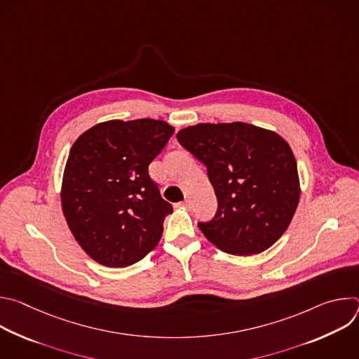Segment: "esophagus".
Segmentation results:
<instances>
[{"mask_svg":"<svg viewBox=\"0 0 359 359\" xmlns=\"http://www.w3.org/2000/svg\"><path fill=\"white\" fill-rule=\"evenodd\" d=\"M190 204H191V203H190V200H184V201L182 203V206H184V208H187V209H189V208H190Z\"/></svg>","mask_w":359,"mask_h":359,"instance_id":"obj_1","label":"esophagus"}]
</instances>
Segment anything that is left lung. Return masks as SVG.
<instances>
[{"instance_id":"8db88e82","label":"left lung","mask_w":359,"mask_h":359,"mask_svg":"<svg viewBox=\"0 0 359 359\" xmlns=\"http://www.w3.org/2000/svg\"><path fill=\"white\" fill-rule=\"evenodd\" d=\"M179 143L208 169L217 212L198 229L222 251L260 254L288 229L299 201L297 162L276 132L244 122L198 123Z\"/></svg>"}]
</instances>
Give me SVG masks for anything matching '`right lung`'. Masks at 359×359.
I'll list each match as a JSON object with an SVG mask.
<instances>
[{
  "mask_svg": "<svg viewBox=\"0 0 359 359\" xmlns=\"http://www.w3.org/2000/svg\"><path fill=\"white\" fill-rule=\"evenodd\" d=\"M175 128L165 121H108L72 144L61 203L82 250L96 263L122 269L158 245L173 212L149 175Z\"/></svg>",
  "mask_w": 359,
  "mask_h": 359,
  "instance_id": "add662e5",
  "label": "right lung"
}]
</instances>
